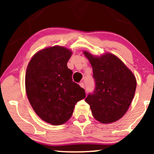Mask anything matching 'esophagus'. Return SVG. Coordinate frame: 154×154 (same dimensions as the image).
Masks as SVG:
<instances>
[{"instance_id":"esophagus-1","label":"esophagus","mask_w":154,"mask_h":154,"mask_svg":"<svg viewBox=\"0 0 154 154\" xmlns=\"http://www.w3.org/2000/svg\"><path fill=\"white\" fill-rule=\"evenodd\" d=\"M79 85H80V86H81V88H85V85H84V83H83V82H81V83H80Z\"/></svg>"}]
</instances>
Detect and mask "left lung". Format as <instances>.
<instances>
[{
	"instance_id": "8db88e82",
	"label": "left lung",
	"mask_w": 154,
	"mask_h": 154,
	"mask_svg": "<svg viewBox=\"0 0 154 154\" xmlns=\"http://www.w3.org/2000/svg\"><path fill=\"white\" fill-rule=\"evenodd\" d=\"M90 61L95 81L94 91L85 98L94 119L102 123L116 122L125 115L137 87L135 76L116 56L94 57L83 52Z\"/></svg>"
}]
</instances>
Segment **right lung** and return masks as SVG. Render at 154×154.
Here are the masks:
<instances>
[{
	"mask_svg": "<svg viewBox=\"0 0 154 154\" xmlns=\"http://www.w3.org/2000/svg\"><path fill=\"white\" fill-rule=\"evenodd\" d=\"M72 52L61 46L40 50L29 62L25 87L35 113L52 125L64 124L73 114L75 105L85 97V90L72 80L67 67Z\"/></svg>",
	"mask_w": 154,
	"mask_h": 154,
	"instance_id": "obj_1",
	"label": "right lung"
}]
</instances>
